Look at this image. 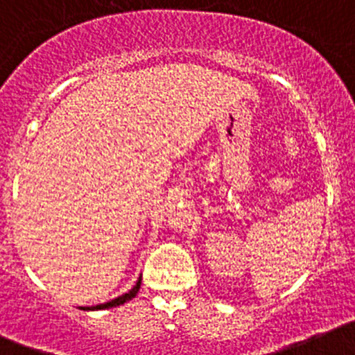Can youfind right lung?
Instances as JSON below:
<instances>
[{"mask_svg": "<svg viewBox=\"0 0 355 355\" xmlns=\"http://www.w3.org/2000/svg\"><path fill=\"white\" fill-rule=\"evenodd\" d=\"M139 286H141V277H139L138 283H136V285H134V288H132V290H129V292L123 293V295L116 297V299H113V301L104 302V304L92 306V308H90V306H86V308H81V309H92V311H94V309H107V308H114V306H120V304H123V302L130 301V299H132V297H136V293L139 292Z\"/></svg>", "mask_w": 355, "mask_h": 355, "instance_id": "obj_1", "label": "right lung"}]
</instances>
